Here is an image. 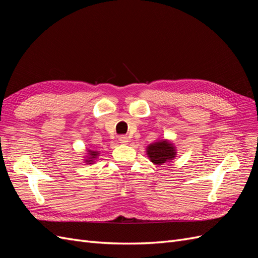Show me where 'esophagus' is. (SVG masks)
Wrapping results in <instances>:
<instances>
[{"instance_id":"34e87169","label":"esophagus","mask_w":258,"mask_h":258,"mask_svg":"<svg viewBox=\"0 0 258 258\" xmlns=\"http://www.w3.org/2000/svg\"><path fill=\"white\" fill-rule=\"evenodd\" d=\"M118 141L120 144H127L129 142V138L126 136H121V137H119Z\"/></svg>"}]
</instances>
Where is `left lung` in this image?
Returning a JSON list of instances; mask_svg holds the SVG:
<instances>
[{
    "label": "left lung",
    "mask_w": 258,
    "mask_h": 258,
    "mask_svg": "<svg viewBox=\"0 0 258 258\" xmlns=\"http://www.w3.org/2000/svg\"><path fill=\"white\" fill-rule=\"evenodd\" d=\"M146 154L153 163L159 166L172 161L176 157V148L169 140H159L146 147Z\"/></svg>",
    "instance_id": "1"
}]
</instances>
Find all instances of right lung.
<instances>
[{
	"label": "right lung",
	"instance_id": "right-lung-1",
	"mask_svg": "<svg viewBox=\"0 0 258 258\" xmlns=\"http://www.w3.org/2000/svg\"><path fill=\"white\" fill-rule=\"evenodd\" d=\"M98 156H100V153L97 151H92V150H88L87 154L85 156V162L87 163V165H92L95 160L98 158Z\"/></svg>",
	"mask_w": 258,
	"mask_h": 258
}]
</instances>
